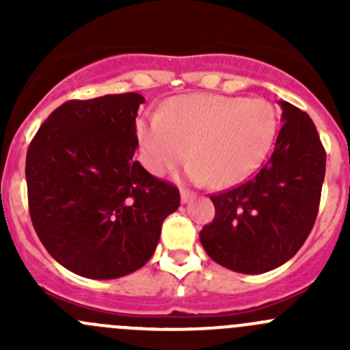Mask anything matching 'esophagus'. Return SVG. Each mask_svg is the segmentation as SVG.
<instances>
[{
	"label": "esophagus",
	"mask_w": 350,
	"mask_h": 350,
	"mask_svg": "<svg viewBox=\"0 0 350 350\" xmlns=\"http://www.w3.org/2000/svg\"><path fill=\"white\" fill-rule=\"evenodd\" d=\"M193 198H195V195H193L191 191H188V189H181V201H183V203H189Z\"/></svg>",
	"instance_id": "obj_1"
}]
</instances>
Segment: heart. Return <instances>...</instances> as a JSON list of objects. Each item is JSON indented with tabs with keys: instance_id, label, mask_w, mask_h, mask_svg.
Wrapping results in <instances>:
<instances>
[{
	"instance_id": "b5f03b06",
	"label": "heart",
	"mask_w": 350,
	"mask_h": 350,
	"mask_svg": "<svg viewBox=\"0 0 350 350\" xmlns=\"http://www.w3.org/2000/svg\"><path fill=\"white\" fill-rule=\"evenodd\" d=\"M278 130L280 116L269 101L198 93L174 98L161 115L139 120L137 137L152 174L164 176L189 154L188 178L224 188L243 181L262 164Z\"/></svg>"
}]
</instances>
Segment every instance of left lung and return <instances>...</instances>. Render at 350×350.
I'll list each match as a JSON object with an SVG mask.
<instances>
[{
	"instance_id": "1",
	"label": "left lung",
	"mask_w": 350,
	"mask_h": 350,
	"mask_svg": "<svg viewBox=\"0 0 350 350\" xmlns=\"http://www.w3.org/2000/svg\"><path fill=\"white\" fill-rule=\"evenodd\" d=\"M274 152L249 181L211 195L215 218L200 232L208 256L242 274L283 266L299 250L319 213L325 149L312 118L288 101Z\"/></svg>"
}]
</instances>
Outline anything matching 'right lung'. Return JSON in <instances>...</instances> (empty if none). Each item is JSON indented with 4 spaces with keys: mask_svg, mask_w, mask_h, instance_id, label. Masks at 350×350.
<instances>
[{
    "mask_svg": "<svg viewBox=\"0 0 350 350\" xmlns=\"http://www.w3.org/2000/svg\"><path fill=\"white\" fill-rule=\"evenodd\" d=\"M142 103L139 93L67 101L28 147L31 224L47 252L77 276L115 280L140 269L162 221L179 208L178 188L133 157Z\"/></svg>",
    "mask_w": 350,
    "mask_h": 350,
    "instance_id": "add662e5",
    "label": "right lung"
}]
</instances>
